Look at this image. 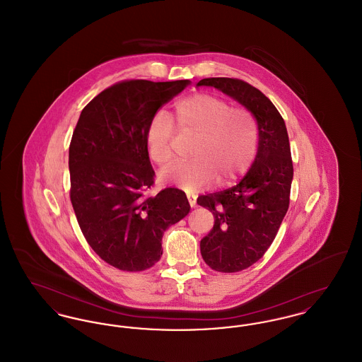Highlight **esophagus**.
Masks as SVG:
<instances>
[{"instance_id":"34e87169","label":"esophagus","mask_w":362,"mask_h":362,"mask_svg":"<svg viewBox=\"0 0 362 362\" xmlns=\"http://www.w3.org/2000/svg\"><path fill=\"white\" fill-rule=\"evenodd\" d=\"M187 199H189V206L194 207L197 205V201H195L194 195H187Z\"/></svg>"}]
</instances>
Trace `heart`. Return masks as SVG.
I'll use <instances>...</instances> for the list:
<instances>
[{
  "label": "heart",
  "instance_id": "1",
  "mask_svg": "<svg viewBox=\"0 0 362 362\" xmlns=\"http://www.w3.org/2000/svg\"><path fill=\"white\" fill-rule=\"evenodd\" d=\"M173 118L180 133L195 136L189 161L161 171L164 183L189 192L210 186L214 180L225 187L243 177L258 152V126L251 112L233 108L223 98L195 93L175 104ZM175 126L158 111L145 130V144L151 160L160 167L173 163Z\"/></svg>",
  "mask_w": 362,
  "mask_h": 362
}]
</instances>
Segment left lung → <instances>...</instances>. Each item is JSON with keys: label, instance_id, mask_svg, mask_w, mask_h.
<instances>
[{"label": "left lung", "instance_id": "1", "mask_svg": "<svg viewBox=\"0 0 362 362\" xmlns=\"http://www.w3.org/2000/svg\"><path fill=\"white\" fill-rule=\"evenodd\" d=\"M214 86L244 105L258 124V152L245 176L230 189L199 195L197 204L214 216L201 240L202 258L216 272H241L264 255L289 207L293 163L288 130L276 105L239 78L211 77Z\"/></svg>", "mask_w": 362, "mask_h": 362}]
</instances>
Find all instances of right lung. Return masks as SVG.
I'll return each mask as SVG.
<instances>
[{
  "label": "right lung",
  "instance_id": "add662e5",
  "mask_svg": "<svg viewBox=\"0 0 362 362\" xmlns=\"http://www.w3.org/2000/svg\"><path fill=\"white\" fill-rule=\"evenodd\" d=\"M189 80H127L86 104L69 146L70 201L92 250L123 272H142L163 255L165 229L189 211L186 194L145 191L155 183L146 126Z\"/></svg>",
  "mask_w": 362,
  "mask_h": 362
}]
</instances>
